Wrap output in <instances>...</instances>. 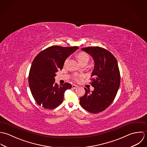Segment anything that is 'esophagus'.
Here are the masks:
<instances>
[{"label": "esophagus", "mask_w": 147, "mask_h": 147, "mask_svg": "<svg viewBox=\"0 0 147 147\" xmlns=\"http://www.w3.org/2000/svg\"><path fill=\"white\" fill-rule=\"evenodd\" d=\"M72 88H74V89H77V88H78V86L76 85H72Z\"/></svg>", "instance_id": "34e87169"}]
</instances>
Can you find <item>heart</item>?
Masks as SVG:
<instances>
[{
  "instance_id": "heart-1",
  "label": "heart",
  "mask_w": 147,
  "mask_h": 147,
  "mask_svg": "<svg viewBox=\"0 0 147 147\" xmlns=\"http://www.w3.org/2000/svg\"><path fill=\"white\" fill-rule=\"evenodd\" d=\"M77 59H78L79 62L82 64L84 62H88V60H89V56L86 53L81 52L78 55ZM80 77V76H75L74 77V79L76 81H78Z\"/></svg>"
}]
</instances>
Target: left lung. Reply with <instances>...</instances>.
Segmentation results:
<instances>
[{
  "mask_svg": "<svg viewBox=\"0 0 147 147\" xmlns=\"http://www.w3.org/2000/svg\"><path fill=\"white\" fill-rule=\"evenodd\" d=\"M94 61L91 74L92 91L85 88L86 92L80 99V105L86 111L97 114L106 110L114 100L120 82L117 61L109 51L99 47L81 49Z\"/></svg>",
  "mask_w": 147,
  "mask_h": 147,
  "instance_id": "1",
  "label": "left lung"
}]
</instances>
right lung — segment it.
<instances>
[{"mask_svg":"<svg viewBox=\"0 0 147 147\" xmlns=\"http://www.w3.org/2000/svg\"><path fill=\"white\" fill-rule=\"evenodd\" d=\"M78 48L52 46L40 52L34 59L28 82L38 105L45 109H53L62 103L65 91L71 88V85L66 82L59 85L55 83L56 73L62 70L66 59Z\"/></svg>","mask_w":147,"mask_h":147,"instance_id":"1","label":"right lung"}]
</instances>
